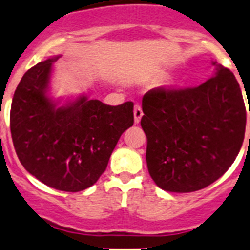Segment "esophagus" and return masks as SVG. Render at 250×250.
I'll list each match as a JSON object with an SVG mask.
<instances>
[{
	"mask_svg": "<svg viewBox=\"0 0 250 250\" xmlns=\"http://www.w3.org/2000/svg\"><path fill=\"white\" fill-rule=\"evenodd\" d=\"M133 115H135V124H138L143 115L142 108H141L140 104H135V108H133Z\"/></svg>",
	"mask_w": 250,
	"mask_h": 250,
	"instance_id": "34e87169",
	"label": "esophagus"
}]
</instances>
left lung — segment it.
I'll return each mask as SVG.
<instances>
[{
	"mask_svg": "<svg viewBox=\"0 0 250 250\" xmlns=\"http://www.w3.org/2000/svg\"><path fill=\"white\" fill-rule=\"evenodd\" d=\"M212 64L215 75L197 87H157L142 98L148 171L164 191L206 188L229 170L242 147L248 112L241 87L232 71Z\"/></svg>",
	"mask_w": 250,
	"mask_h": 250,
	"instance_id": "1",
	"label": "left lung"
}]
</instances>
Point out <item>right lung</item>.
Returning <instances> with one entry per match:
<instances>
[{"label": "right lung", "instance_id": "right-lung-1", "mask_svg": "<svg viewBox=\"0 0 250 250\" xmlns=\"http://www.w3.org/2000/svg\"><path fill=\"white\" fill-rule=\"evenodd\" d=\"M29 69L11 107V133L21 165L42 184L79 192L96 184L120 136L133 125V103L108 105L80 96L62 107L48 97L52 65Z\"/></svg>", "mask_w": 250, "mask_h": 250}]
</instances>
